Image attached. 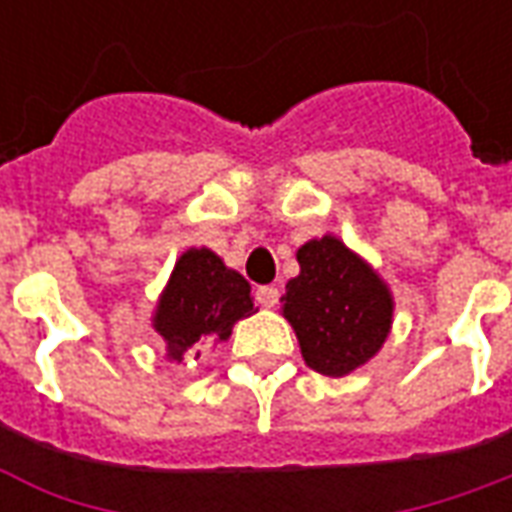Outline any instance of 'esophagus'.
Wrapping results in <instances>:
<instances>
[{
	"mask_svg": "<svg viewBox=\"0 0 512 512\" xmlns=\"http://www.w3.org/2000/svg\"><path fill=\"white\" fill-rule=\"evenodd\" d=\"M255 301L260 307H274L279 301V290L274 288V285H260V288L255 290Z\"/></svg>",
	"mask_w": 512,
	"mask_h": 512,
	"instance_id": "1",
	"label": "esophagus"
}]
</instances>
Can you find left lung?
Here are the masks:
<instances>
[{
    "label": "left lung",
    "instance_id": "obj_1",
    "mask_svg": "<svg viewBox=\"0 0 512 512\" xmlns=\"http://www.w3.org/2000/svg\"><path fill=\"white\" fill-rule=\"evenodd\" d=\"M299 277L285 285L282 315L315 373L343 378L381 351L395 301L362 257L334 238H312L296 252Z\"/></svg>",
    "mask_w": 512,
    "mask_h": 512
}]
</instances>
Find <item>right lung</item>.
I'll use <instances>...</instances> for the list:
<instances>
[{
	"mask_svg": "<svg viewBox=\"0 0 512 512\" xmlns=\"http://www.w3.org/2000/svg\"><path fill=\"white\" fill-rule=\"evenodd\" d=\"M249 290V282L216 252L186 249L153 312V329L164 340L169 362L200 356L202 345L224 343L235 321L257 312Z\"/></svg>",
	"mask_w": 512,
	"mask_h": 512,
	"instance_id": "right-lung-1",
	"label": "right lung"
}]
</instances>
